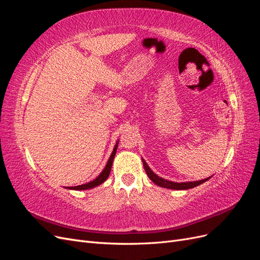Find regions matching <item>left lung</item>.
<instances>
[{"mask_svg":"<svg viewBox=\"0 0 260 260\" xmlns=\"http://www.w3.org/2000/svg\"><path fill=\"white\" fill-rule=\"evenodd\" d=\"M143 161V166L144 169L146 171V175L148 176V178L151 179L155 184H157L158 186L161 187H166V188H170V190H188V188H192L198 186L204 182H206L207 180H209L211 177L206 178V179H202L199 181H186V182H174V181H169L167 179H164L159 176H157L155 172H153V170L148 167V165L146 164V161L142 158Z\"/></svg>","mask_w":260,"mask_h":260,"instance_id":"left-lung-1","label":"left lung"}]
</instances>
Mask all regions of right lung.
I'll return each instance as SVG.
<instances>
[{"label":"right lung","mask_w":260,"mask_h":260,"mask_svg":"<svg viewBox=\"0 0 260 260\" xmlns=\"http://www.w3.org/2000/svg\"><path fill=\"white\" fill-rule=\"evenodd\" d=\"M118 143H119V140H117L116 142V145L113 149V152L111 154V157H109V159L106 164L105 168L102 170L101 174L94 179L92 181H90V182L85 183V184H81V185H76V186H66V188H68V190H76V191H81V190H90V188H93V187H96L98 185L102 184L103 182H105L106 179L108 178L109 174H111V170H112V166H113V161H114V158H115V155H116V152H117V148H118Z\"/></svg>","instance_id":"obj_1"}]
</instances>
